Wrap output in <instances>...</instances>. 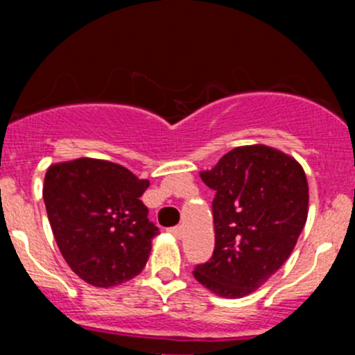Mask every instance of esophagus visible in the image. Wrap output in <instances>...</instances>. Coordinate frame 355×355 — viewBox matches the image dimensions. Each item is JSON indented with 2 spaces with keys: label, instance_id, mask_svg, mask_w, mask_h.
<instances>
[{
  "label": "esophagus",
  "instance_id": "34e87169",
  "mask_svg": "<svg viewBox=\"0 0 355 355\" xmlns=\"http://www.w3.org/2000/svg\"><path fill=\"white\" fill-rule=\"evenodd\" d=\"M168 232H170L175 239H182V235H184V228L182 227H173V228H170Z\"/></svg>",
  "mask_w": 355,
  "mask_h": 355
}]
</instances>
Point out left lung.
<instances>
[{
	"label": "left lung",
	"mask_w": 355,
	"mask_h": 355,
	"mask_svg": "<svg viewBox=\"0 0 355 355\" xmlns=\"http://www.w3.org/2000/svg\"><path fill=\"white\" fill-rule=\"evenodd\" d=\"M213 199L214 252L192 273L225 299L256 292L288 259L307 221L309 185L295 157L239 146L200 171Z\"/></svg>",
	"instance_id": "1"
}]
</instances>
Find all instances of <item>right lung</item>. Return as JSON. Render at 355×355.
Wrapping results in <instances>:
<instances>
[{
    "instance_id": "add662e5",
    "label": "right lung",
    "mask_w": 355,
    "mask_h": 355,
    "mask_svg": "<svg viewBox=\"0 0 355 355\" xmlns=\"http://www.w3.org/2000/svg\"><path fill=\"white\" fill-rule=\"evenodd\" d=\"M149 180L96 157L53 163L42 187L48 220L60 252L85 284L110 288L144 270L153 237L141 200Z\"/></svg>"
}]
</instances>
